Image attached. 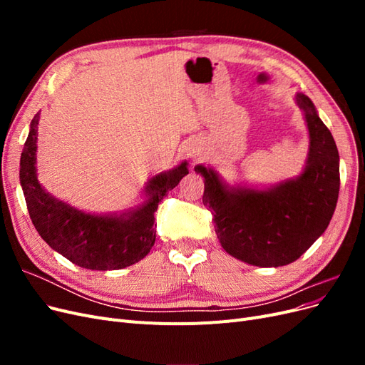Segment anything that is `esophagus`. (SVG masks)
<instances>
[{"label":"esophagus","mask_w":365,"mask_h":365,"mask_svg":"<svg viewBox=\"0 0 365 365\" xmlns=\"http://www.w3.org/2000/svg\"><path fill=\"white\" fill-rule=\"evenodd\" d=\"M187 155H190L192 158H200L201 157V149L197 148L196 145H192L189 149H187Z\"/></svg>","instance_id":"34e87169"}]
</instances>
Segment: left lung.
<instances>
[{"mask_svg": "<svg viewBox=\"0 0 365 365\" xmlns=\"http://www.w3.org/2000/svg\"><path fill=\"white\" fill-rule=\"evenodd\" d=\"M304 111L311 148L304 172L272 190H227L212 169H195L205 178L204 205L231 256L256 267H283L306 252L324 233L339 193V155L335 140L319 120L311 98L297 94Z\"/></svg>", "mask_w": 365, "mask_h": 365, "instance_id": "left-lung-1", "label": "left lung"}]
</instances>
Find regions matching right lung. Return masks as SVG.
I'll use <instances>...</instances> for the list:
<instances>
[{
  "label": "right lung",
  "mask_w": 365,
  "mask_h": 365,
  "mask_svg": "<svg viewBox=\"0 0 365 365\" xmlns=\"http://www.w3.org/2000/svg\"><path fill=\"white\" fill-rule=\"evenodd\" d=\"M39 113L30 123L19 163V180L33 225L47 244L77 267L96 271L121 269L137 263L155 244V212L169 190L189 173L185 163L158 175L148 187L149 202L129 216H93L53 200L36 180Z\"/></svg>",
  "instance_id": "right-lung-1"
}]
</instances>
